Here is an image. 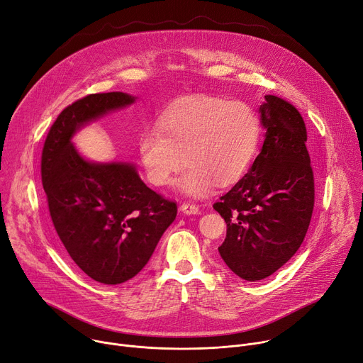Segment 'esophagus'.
I'll use <instances>...</instances> for the list:
<instances>
[{"mask_svg":"<svg viewBox=\"0 0 363 363\" xmlns=\"http://www.w3.org/2000/svg\"><path fill=\"white\" fill-rule=\"evenodd\" d=\"M181 211L184 214H199L200 213V207L196 206V204H192V203H184L181 206Z\"/></svg>","mask_w":363,"mask_h":363,"instance_id":"34e87169","label":"esophagus"}]
</instances>
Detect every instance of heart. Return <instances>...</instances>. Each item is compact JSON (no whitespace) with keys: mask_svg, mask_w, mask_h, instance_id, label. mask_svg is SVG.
<instances>
[{"mask_svg":"<svg viewBox=\"0 0 363 363\" xmlns=\"http://www.w3.org/2000/svg\"><path fill=\"white\" fill-rule=\"evenodd\" d=\"M157 128L138 137V156L147 181L157 186L172 182L186 163L177 188L185 196L203 197L219 185L242 178L255 157L261 125L257 112L244 102L197 94L169 106Z\"/></svg>","mask_w":363,"mask_h":363,"instance_id":"heart-1","label":"heart"}]
</instances>
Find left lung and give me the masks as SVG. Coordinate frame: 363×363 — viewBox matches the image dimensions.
Returning a JSON list of instances; mask_svg holds the SVG:
<instances>
[{"label": "left lung", "mask_w": 363, "mask_h": 363, "mask_svg": "<svg viewBox=\"0 0 363 363\" xmlns=\"http://www.w3.org/2000/svg\"><path fill=\"white\" fill-rule=\"evenodd\" d=\"M265 138L248 174L213 204L228 225L219 254L240 279L262 280L303 242L313 210L306 127L298 109L267 94L259 106Z\"/></svg>", "instance_id": "1"}]
</instances>
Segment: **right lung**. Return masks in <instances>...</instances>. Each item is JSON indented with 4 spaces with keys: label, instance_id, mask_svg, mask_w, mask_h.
Here are the masks:
<instances>
[{
    "label": "right lung",
    "instance_id": "right-lung-1",
    "mask_svg": "<svg viewBox=\"0 0 363 363\" xmlns=\"http://www.w3.org/2000/svg\"><path fill=\"white\" fill-rule=\"evenodd\" d=\"M135 99L123 91L86 96L58 115L42 150L54 228L71 259L104 284L138 274L178 211L141 181L133 162H91L71 141L87 124Z\"/></svg>",
    "mask_w": 363,
    "mask_h": 363
}]
</instances>
